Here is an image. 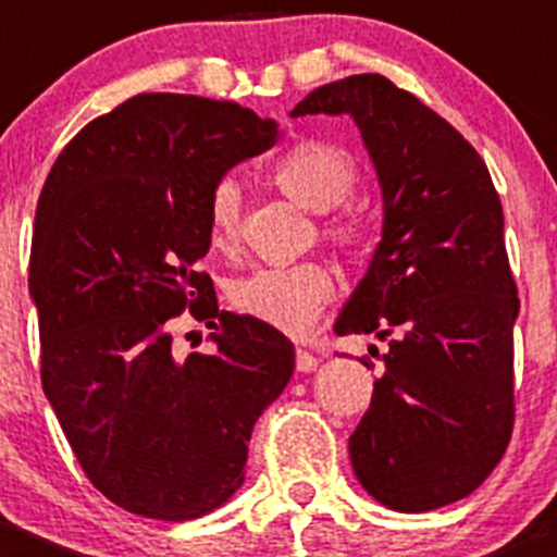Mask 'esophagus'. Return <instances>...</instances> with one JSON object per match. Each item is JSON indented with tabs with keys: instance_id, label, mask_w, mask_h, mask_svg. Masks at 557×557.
I'll list each match as a JSON object with an SVG mask.
<instances>
[{
	"instance_id": "obj_1",
	"label": "esophagus",
	"mask_w": 557,
	"mask_h": 557,
	"mask_svg": "<svg viewBox=\"0 0 557 557\" xmlns=\"http://www.w3.org/2000/svg\"><path fill=\"white\" fill-rule=\"evenodd\" d=\"M296 369H299V372H314V369H318V358L312 356L310 350H296Z\"/></svg>"
}]
</instances>
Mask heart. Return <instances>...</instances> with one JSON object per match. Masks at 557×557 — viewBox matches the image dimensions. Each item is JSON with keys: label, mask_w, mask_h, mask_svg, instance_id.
I'll return each mask as SVG.
<instances>
[{"label": "heart", "mask_w": 557, "mask_h": 557, "mask_svg": "<svg viewBox=\"0 0 557 557\" xmlns=\"http://www.w3.org/2000/svg\"><path fill=\"white\" fill-rule=\"evenodd\" d=\"M272 180L294 205L310 212H331L345 205L358 188L356 161L339 145L323 139H305L285 150L272 166ZM207 228L212 245L228 250L239 239V185L221 177L207 199ZM323 237L350 263H367L372 239L361 221L350 215L329 218ZM334 296V274L318 261L296 267L256 269L247 277L234 280L228 301L239 314L261 320L263 325L301 336L312 329L323 307Z\"/></svg>", "instance_id": "1"}]
</instances>
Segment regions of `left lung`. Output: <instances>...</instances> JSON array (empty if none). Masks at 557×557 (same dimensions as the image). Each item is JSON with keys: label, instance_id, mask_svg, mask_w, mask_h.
Wrapping results in <instances>:
<instances>
[{"label": "left lung", "instance_id": "obj_1", "mask_svg": "<svg viewBox=\"0 0 557 557\" xmlns=\"http://www.w3.org/2000/svg\"><path fill=\"white\" fill-rule=\"evenodd\" d=\"M318 112L356 121L383 188V239L334 325L387 342L352 471L387 509L429 512L476 491L512 436L520 299L502 199L460 132L383 75L314 88L290 117Z\"/></svg>", "mask_w": 557, "mask_h": 557}]
</instances>
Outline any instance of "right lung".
I'll use <instances>...</instances> for the list:
<instances>
[{
	"instance_id": "obj_1",
	"label": "right lung",
	"mask_w": 557,
	"mask_h": 557,
	"mask_svg": "<svg viewBox=\"0 0 557 557\" xmlns=\"http://www.w3.org/2000/svg\"><path fill=\"white\" fill-rule=\"evenodd\" d=\"M277 123L237 102L137 94L72 137L42 185L29 294L42 391L88 480L126 512L183 522L245 482L247 442L294 374V345L218 310L196 263L207 199ZM190 309L219 345L185 362L171 318Z\"/></svg>"
}]
</instances>
